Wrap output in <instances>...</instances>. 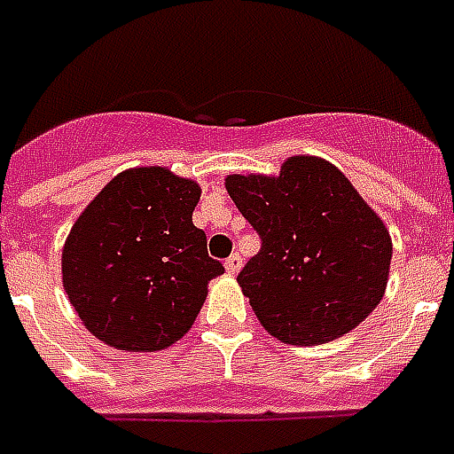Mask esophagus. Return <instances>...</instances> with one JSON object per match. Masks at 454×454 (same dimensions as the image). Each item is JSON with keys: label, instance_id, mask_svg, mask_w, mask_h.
I'll use <instances>...</instances> for the list:
<instances>
[{"label": "esophagus", "instance_id": "obj_1", "mask_svg": "<svg viewBox=\"0 0 454 454\" xmlns=\"http://www.w3.org/2000/svg\"><path fill=\"white\" fill-rule=\"evenodd\" d=\"M223 266H226V273H228V276H238V273H240V269H242L240 254L228 256L226 263H223Z\"/></svg>", "mask_w": 454, "mask_h": 454}]
</instances>
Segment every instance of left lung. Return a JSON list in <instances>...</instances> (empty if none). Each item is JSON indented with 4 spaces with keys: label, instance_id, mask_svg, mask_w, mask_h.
I'll use <instances>...</instances> for the list:
<instances>
[{
    "label": "left lung",
    "instance_id": "obj_1",
    "mask_svg": "<svg viewBox=\"0 0 454 454\" xmlns=\"http://www.w3.org/2000/svg\"><path fill=\"white\" fill-rule=\"evenodd\" d=\"M226 191L262 238L238 283L273 337L325 344L372 313L387 292L394 245L334 164L294 155L278 176L231 174Z\"/></svg>",
    "mask_w": 454,
    "mask_h": 454
}]
</instances>
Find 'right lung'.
<instances>
[{"label": "right lung", "mask_w": 454, "mask_h": 454, "mask_svg": "<svg viewBox=\"0 0 454 454\" xmlns=\"http://www.w3.org/2000/svg\"><path fill=\"white\" fill-rule=\"evenodd\" d=\"M200 188L167 167L117 174L77 216L63 245V287L96 339L160 351L184 337L223 266L192 223Z\"/></svg>", "instance_id": "add662e5"}]
</instances>
